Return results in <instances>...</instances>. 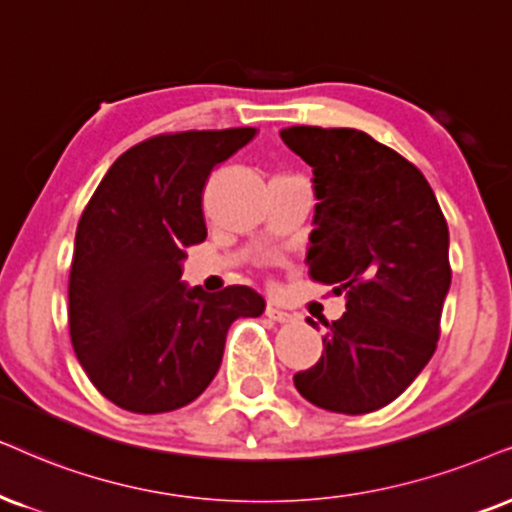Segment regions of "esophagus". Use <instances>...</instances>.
Here are the masks:
<instances>
[{
  "mask_svg": "<svg viewBox=\"0 0 512 512\" xmlns=\"http://www.w3.org/2000/svg\"><path fill=\"white\" fill-rule=\"evenodd\" d=\"M264 314L269 316V319H274V321H278V323H286V321H290L293 319V314H288V312H283L281 307H278V304H274V302H269L267 304V309H264Z\"/></svg>",
  "mask_w": 512,
  "mask_h": 512,
  "instance_id": "1",
  "label": "esophagus"
}]
</instances>
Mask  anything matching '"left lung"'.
Listing matches in <instances>:
<instances>
[{"instance_id": "8db88e82", "label": "left lung", "mask_w": 512, "mask_h": 512, "mask_svg": "<svg viewBox=\"0 0 512 512\" xmlns=\"http://www.w3.org/2000/svg\"><path fill=\"white\" fill-rule=\"evenodd\" d=\"M281 139L314 170L309 276L347 307L338 321L321 319L323 354L295 373V387L326 411L383 409L437 349L449 226L423 172L366 132L297 125Z\"/></svg>"}]
</instances>
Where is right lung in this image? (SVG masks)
Here are the masks:
<instances>
[{"mask_svg":"<svg viewBox=\"0 0 512 512\" xmlns=\"http://www.w3.org/2000/svg\"><path fill=\"white\" fill-rule=\"evenodd\" d=\"M255 127L158 134L120 155L75 234L68 281L73 349L96 390L132 413H165L205 392L229 326L260 316L248 286L181 283L186 248L208 236L203 189Z\"/></svg>","mask_w":512,"mask_h":512,"instance_id":"obj_1","label":"right lung"}]
</instances>
